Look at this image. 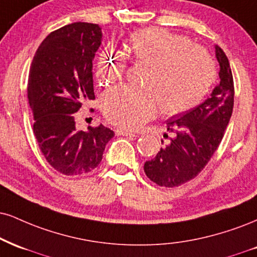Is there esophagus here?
Returning <instances> with one entry per match:
<instances>
[{
  "mask_svg": "<svg viewBox=\"0 0 257 257\" xmlns=\"http://www.w3.org/2000/svg\"><path fill=\"white\" fill-rule=\"evenodd\" d=\"M116 135H122V137H137V134H135V133L124 131V129H117Z\"/></svg>",
  "mask_w": 257,
  "mask_h": 257,
  "instance_id": "obj_1",
  "label": "esophagus"
}]
</instances>
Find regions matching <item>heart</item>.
Listing matches in <instances>:
<instances>
[{
    "instance_id": "heart-1",
    "label": "heart",
    "mask_w": 257,
    "mask_h": 257,
    "mask_svg": "<svg viewBox=\"0 0 257 257\" xmlns=\"http://www.w3.org/2000/svg\"><path fill=\"white\" fill-rule=\"evenodd\" d=\"M133 61L150 67L146 89L112 88L103 98V112L112 124L135 129L153 118L158 110L166 116L187 112L199 105L217 75L215 63L206 50L188 37L162 27L133 32L123 43ZM125 70L123 56L104 49L95 61L101 82L119 80Z\"/></svg>"
}]
</instances>
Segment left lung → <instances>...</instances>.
<instances>
[{
    "label": "left lung",
    "mask_w": 257,
    "mask_h": 257,
    "mask_svg": "<svg viewBox=\"0 0 257 257\" xmlns=\"http://www.w3.org/2000/svg\"><path fill=\"white\" fill-rule=\"evenodd\" d=\"M215 56L220 66L219 85L199 106L166 122L168 131L176 133V137L152 160L145 163V174L160 187H178L195 178L224 138L232 115L234 85L230 62L218 45Z\"/></svg>",
    "instance_id": "1"
}]
</instances>
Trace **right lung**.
<instances>
[{"label": "right lung", "mask_w": 257, "mask_h": 257, "mask_svg": "<svg viewBox=\"0 0 257 257\" xmlns=\"http://www.w3.org/2000/svg\"><path fill=\"white\" fill-rule=\"evenodd\" d=\"M100 43L97 24L66 25L43 40L31 64L27 98L33 134L46 162L67 176L97 168L115 135L103 124L76 131L73 115L95 98L92 61Z\"/></svg>", "instance_id": "add662e5"}]
</instances>
